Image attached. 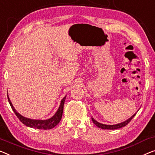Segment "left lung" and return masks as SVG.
<instances>
[{"label":"left lung","instance_id":"left-lung-1","mask_svg":"<svg viewBox=\"0 0 155 155\" xmlns=\"http://www.w3.org/2000/svg\"><path fill=\"white\" fill-rule=\"evenodd\" d=\"M136 114H137L133 115L132 116H131V117H129V118L128 120H127L126 121H124L123 122H121V123L117 124H114V125H108V124H104L100 123V122L96 121L95 120H94V118H92V122H93V123L95 124V125L99 128H101L102 129H117L122 128V127H123L126 126L127 124L131 120V119H132L133 117L135 116Z\"/></svg>","mask_w":155,"mask_h":155}]
</instances>
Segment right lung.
I'll return each mask as SVG.
<instances>
[{"instance_id":"add662e5","label":"right lung","mask_w":155,"mask_h":155,"mask_svg":"<svg viewBox=\"0 0 155 155\" xmlns=\"http://www.w3.org/2000/svg\"><path fill=\"white\" fill-rule=\"evenodd\" d=\"M65 98L66 97H64L63 100H61V105H60L58 109L57 112L55 113L54 116L48 120H42L30 119V118H27V117L22 116V115L18 114L17 110H15V108H14L12 104L11 101L10 100V98H9L8 94V101L11 106L12 109L13 111L15 112V114H16V115H17L18 118L19 119V120L27 127H29L34 128V129H51L54 128V127L56 126L57 124L59 123L62 118V115H63V107H64V101H65Z\"/></svg>"}]
</instances>
